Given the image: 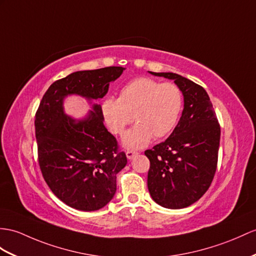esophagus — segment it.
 I'll use <instances>...</instances> for the list:
<instances>
[{
  "label": "esophagus",
  "instance_id": "34e87169",
  "mask_svg": "<svg viewBox=\"0 0 256 256\" xmlns=\"http://www.w3.org/2000/svg\"><path fill=\"white\" fill-rule=\"evenodd\" d=\"M136 155H138V152L132 151V150H128V151H126V156L128 160H132Z\"/></svg>",
  "mask_w": 256,
  "mask_h": 256
}]
</instances>
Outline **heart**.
<instances>
[{
  "mask_svg": "<svg viewBox=\"0 0 256 256\" xmlns=\"http://www.w3.org/2000/svg\"><path fill=\"white\" fill-rule=\"evenodd\" d=\"M182 93L175 84H160L146 77L122 86L118 98L108 96L102 103V114L110 132L122 136L128 124L136 122L124 136L122 144L138 150L155 139L170 134L182 110Z\"/></svg>",
  "mask_w": 256,
  "mask_h": 256,
  "instance_id": "obj_1",
  "label": "heart"
}]
</instances>
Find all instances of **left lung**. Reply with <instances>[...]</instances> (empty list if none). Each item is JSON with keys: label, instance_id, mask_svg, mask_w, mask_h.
Instances as JSON below:
<instances>
[{"label": "left lung", "instance_id": "1", "mask_svg": "<svg viewBox=\"0 0 256 256\" xmlns=\"http://www.w3.org/2000/svg\"><path fill=\"white\" fill-rule=\"evenodd\" d=\"M150 74L174 80L182 92L184 104L172 134L144 152L150 160L148 192L160 206L184 208L210 188L217 167L220 127L201 86L174 72Z\"/></svg>", "mask_w": 256, "mask_h": 256}]
</instances>
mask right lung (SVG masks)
<instances>
[{"mask_svg": "<svg viewBox=\"0 0 256 256\" xmlns=\"http://www.w3.org/2000/svg\"><path fill=\"white\" fill-rule=\"evenodd\" d=\"M124 67L74 72L56 80L43 96L34 127L39 165L54 194L68 206L92 212L104 208L116 192V175L127 164L115 136L104 126L100 104L110 82L120 77ZM80 95L92 105L84 118L64 112V100Z\"/></svg>", "mask_w": 256, "mask_h": 256, "instance_id": "obj_1", "label": "right lung"}]
</instances>
